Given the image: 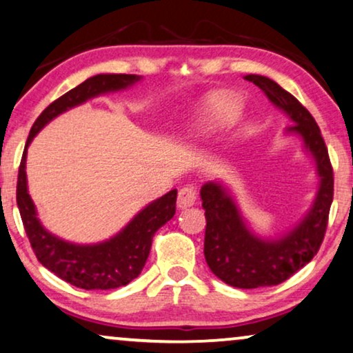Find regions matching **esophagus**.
Listing matches in <instances>:
<instances>
[{
  "mask_svg": "<svg viewBox=\"0 0 353 353\" xmlns=\"http://www.w3.org/2000/svg\"><path fill=\"white\" fill-rule=\"evenodd\" d=\"M195 200H196V187L184 185L179 190V196H177V206H179L181 210H185V208H189V206L194 205Z\"/></svg>",
  "mask_w": 353,
  "mask_h": 353,
  "instance_id": "1",
  "label": "esophagus"
}]
</instances>
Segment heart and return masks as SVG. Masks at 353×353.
<instances>
[{
    "mask_svg": "<svg viewBox=\"0 0 353 353\" xmlns=\"http://www.w3.org/2000/svg\"><path fill=\"white\" fill-rule=\"evenodd\" d=\"M242 103L229 92H211L200 103L199 128L201 132L211 134L228 128L241 114Z\"/></svg>",
    "mask_w": 353,
    "mask_h": 353,
    "instance_id": "obj_1",
    "label": "heart"
}]
</instances>
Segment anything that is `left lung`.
Wrapping results in <instances>:
<instances>
[{
	"instance_id": "obj_1",
	"label": "left lung",
	"mask_w": 353,
	"mask_h": 353,
	"mask_svg": "<svg viewBox=\"0 0 353 353\" xmlns=\"http://www.w3.org/2000/svg\"><path fill=\"white\" fill-rule=\"evenodd\" d=\"M260 87L272 105L283 110L295 124L285 129L299 134L313 154L319 189L307 216L281 239H261L250 232L232 196L218 182L201 187L205 210V260L223 283L239 289L278 285L313 260L321 247L334 195V177L326 143L316 121L294 95L263 75H245Z\"/></svg>"
}]
</instances>
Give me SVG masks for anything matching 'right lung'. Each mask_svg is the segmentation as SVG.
<instances>
[{"instance_id":"add662e5","label":"right lung","mask_w":353,"mask_h":353,"mask_svg":"<svg viewBox=\"0 0 353 353\" xmlns=\"http://www.w3.org/2000/svg\"><path fill=\"white\" fill-rule=\"evenodd\" d=\"M140 81L134 74H98L54 100L37 117L19 166L17 206L23 229L39 261L65 283L85 290H108L128 285L142 272L152 248L154 232L176 214L177 190L174 189L140 211L110 241L77 245L53 236L37 218L35 205L27 192V147L51 119L70 108L108 92L124 90Z\"/></svg>"}]
</instances>
